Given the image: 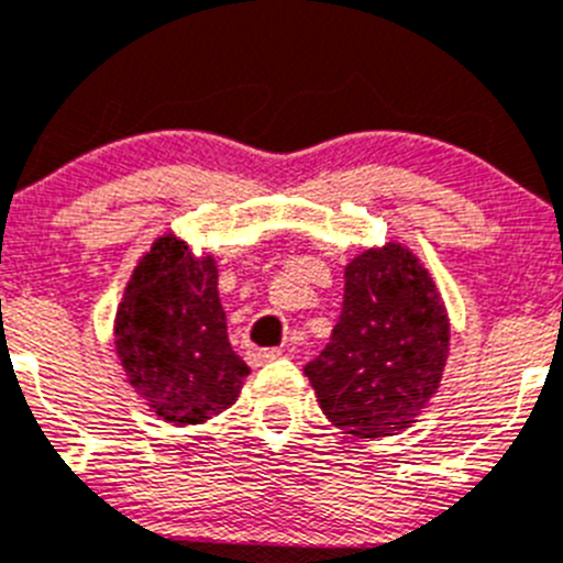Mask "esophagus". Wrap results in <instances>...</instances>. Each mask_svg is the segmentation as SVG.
Masks as SVG:
<instances>
[{"mask_svg": "<svg viewBox=\"0 0 563 563\" xmlns=\"http://www.w3.org/2000/svg\"><path fill=\"white\" fill-rule=\"evenodd\" d=\"M283 351H277V347H255V351L246 353V358H250L252 367H263V364L275 362V358H280Z\"/></svg>", "mask_w": 563, "mask_h": 563, "instance_id": "esophagus-1", "label": "esophagus"}]
</instances>
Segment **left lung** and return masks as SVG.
Returning a JSON list of instances; mask_svg holds the SVG:
<instances>
[{"label": "left lung", "instance_id": "1", "mask_svg": "<svg viewBox=\"0 0 563 563\" xmlns=\"http://www.w3.org/2000/svg\"><path fill=\"white\" fill-rule=\"evenodd\" d=\"M449 358V313L420 257L373 246L344 266L342 317L306 364L322 412L358 438L409 429L438 393Z\"/></svg>", "mask_w": 563, "mask_h": 563}]
</instances>
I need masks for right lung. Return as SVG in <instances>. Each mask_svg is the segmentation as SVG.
Instances as JSON below:
<instances>
[{"label": "right lung", "mask_w": 563, "mask_h": 563, "mask_svg": "<svg viewBox=\"0 0 563 563\" xmlns=\"http://www.w3.org/2000/svg\"><path fill=\"white\" fill-rule=\"evenodd\" d=\"M114 351L131 389L174 427L230 409L250 367L227 336L219 263L165 232L136 261L114 313Z\"/></svg>", "instance_id": "add662e5"}]
</instances>
